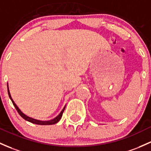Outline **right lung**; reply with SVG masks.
<instances>
[{"label":"right lung","mask_w":151,"mask_h":151,"mask_svg":"<svg viewBox=\"0 0 151 151\" xmlns=\"http://www.w3.org/2000/svg\"><path fill=\"white\" fill-rule=\"evenodd\" d=\"M7 87H8V95H9V97L10 99H11V101H12L13 102V105H14L15 108L16 109V110H17V112H19V114L21 116V117H23V118L24 119V120H27V121H29L30 122H32V123H34V124H37V125H54V124L57 123L60 120V119L62 118V115H63V112H64V109H65V107H64V109L62 110V112H60V114H59V115L57 116V117H56L55 118H54L53 120H49V121H41V120H36V119H34V118H31V117H28V116H26V115H24V113H23L22 112H21V110H20V109L19 107H17V105L15 104L14 101L13 100V99L11 98V94H10V92H9V89H8V85L7 84Z\"/></svg>","instance_id":"1"}]
</instances>
